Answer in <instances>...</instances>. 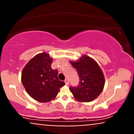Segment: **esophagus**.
<instances>
[{
    "label": "esophagus",
    "instance_id": "obj_1",
    "mask_svg": "<svg viewBox=\"0 0 134 134\" xmlns=\"http://www.w3.org/2000/svg\"><path fill=\"white\" fill-rule=\"evenodd\" d=\"M65 84L66 85H67L68 86L69 84V80L67 79H66L65 80Z\"/></svg>",
    "mask_w": 134,
    "mask_h": 134
}]
</instances>
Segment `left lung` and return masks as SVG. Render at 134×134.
Here are the masks:
<instances>
[{
    "mask_svg": "<svg viewBox=\"0 0 134 134\" xmlns=\"http://www.w3.org/2000/svg\"><path fill=\"white\" fill-rule=\"evenodd\" d=\"M70 63L76 69L80 80L78 86L69 88L74 97L79 102L93 101L103 91L105 84L101 67L93 58L86 55Z\"/></svg>",
    "mask_w": 134,
    "mask_h": 134,
    "instance_id": "8db88e82",
    "label": "left lung"
}]
</instances>
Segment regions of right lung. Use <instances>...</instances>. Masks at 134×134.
<instances>
[{
	"mask_svg": "<svg viewBox=\"0 0 134 134\" xmlns=\"http://www.w3.org/2000/svg\"><path fill=\"white\" fill-rule=\"evenodd\" d=\"M53 58L43 52L27 63L21 73V81L28 94L36 101L46 103L54 99L65 82L58 78L57 70L52 69Z\"/></svg>",
	"mask_w": 134,
	"mask_h": 134,
	"instance_id": "right-lung-1",
	"label": "right lung"
}]
</instances>
